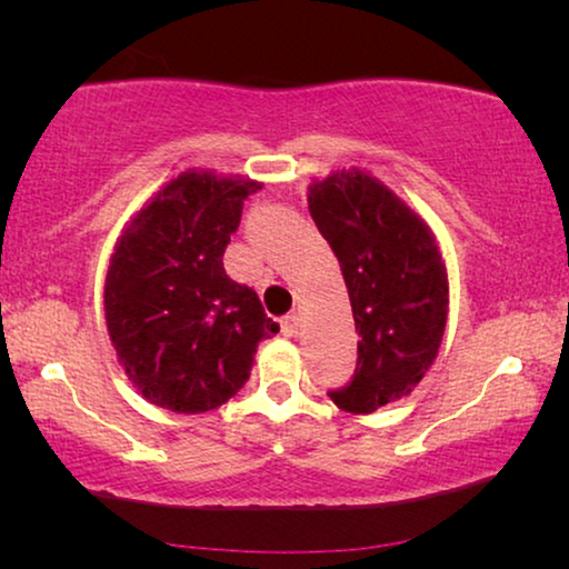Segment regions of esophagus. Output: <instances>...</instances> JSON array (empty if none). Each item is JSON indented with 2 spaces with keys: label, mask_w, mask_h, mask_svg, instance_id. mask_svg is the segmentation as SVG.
I'll use <instances>...</instances> for the list:
<instances>
[{
  "label": "esophagus",
  "mask_w": 569,
  "mask_h": 569,
  "mask_svg": "<svg viewBox=\"0 0 569 569\" xmlns=\"http://www.w3.org/2000/svg\"><path fill=\"white\" fill-rule=\"evenodd\" d=\"M282 333L284 337H295V333H298V316L290 313L282 318Z\"/></svg>",
  "instance_id": "1"
}]
</instances>
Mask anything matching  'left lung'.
<instances>
[{
  "mask_svg": "<svg viewBox=\"0 0 569 569\" xmlns=\"http://www.w3.org/2000/svg\"><path fill=\"white\" fill-rule=\"evenodd\" d=\"M308 209L345 274L357 329V365L329 391L370 415L425 378L448 318V277L432 232L403 201L360 170L310 186Z\"/></svg>",
  "mask_w": 569,
  "mask_h": 569,
  "instance_id": "8db88e82",
  "label": "left lung"
}]
</instances>
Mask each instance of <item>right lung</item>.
Wrapping results in <instances>:
<instances>
[{
    "label": "right lung",
    "instance_id": "obj_1",
    "mask_svg": "<svg viewBox=\"0 0 569 569\" xmlns=\"http://www.w3.org/2000/svg\"><path fill=\"white\" fill-rule=\"evenodd\" d=\"M248 178L181 173L123 232L106 279V323L116 355L144 399L199 415L236 396L256 347L279 323L251 287L222 267Z\"/></svg>",
    "mask_w": 569,
    "mask_h": 569
}]
</instances>
